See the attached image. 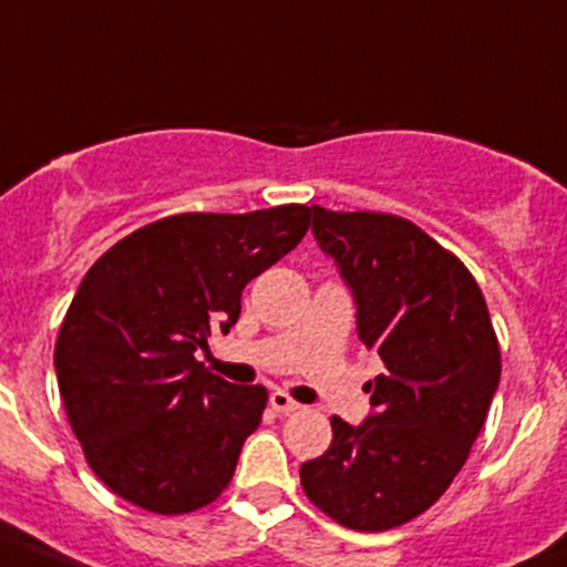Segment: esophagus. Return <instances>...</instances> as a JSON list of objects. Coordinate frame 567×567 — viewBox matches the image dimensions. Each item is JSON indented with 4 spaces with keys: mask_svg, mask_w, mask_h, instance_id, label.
<instances>
[{
    "mask_svg": "<svg viewBox=\"0 0 567 567\" xmlns=\"http://www.w3.org/2000/svg\"><path fill=\"white\" fill-rule=\"evenodd\" d=\"M268 404H271L274 412H282V415H288V412H296L299 410V401L290 399L285 390H274L271 399H268Z\"/></svg>",
    "mask_w": 567,
    "mask_h": 567,
    "instance_id": "obj_1",
    "label": "esophagus"
}]
</instances>
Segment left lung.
<instances>
[{
    "mask_svg": "<svg viewBox=\"0 0 567 567\" xmlns=\"http://www.w3.org/2000/svg\"><path fill=\"white\" fill-rule=\"evenodd\" d=\"M312 235L357 305V334L384 371L371 415H332V446L301 465L321 513L384 532L432 507L468 460L502 377L491 312L468 268L412 221L312 205Z\"/></svg>",
    "mask_w": 567,
    "mask_h": 567,
    "instance_id": "left-lung-1",
    "label": "left lung"
}]
</instances>
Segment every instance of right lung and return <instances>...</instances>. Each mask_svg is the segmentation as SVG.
Instances as JSON below:
<instances>
[{"mask_svg": "<svg viewBox=\"0 0 567 567\" xmlns=\"http://www.w3.org/2000/svg\"><path fill=\"white\" fill-rule=\"evenodd\" d=\"M305 205L179 213L135 229L91 266L54 343L71 430L124 502L183 515L216 502L260 426L262 384H229L194 357L229 332L240 293L299 246Z\"/></svg>", "mask_w": 567, "mask_h": 567, "instance_id": "right-lung-1", "label": "right lung"}]
</instances>
